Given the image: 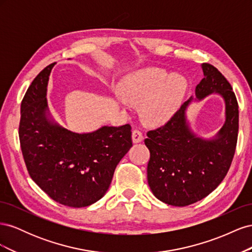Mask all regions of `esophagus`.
<instances>
[{"mask_svg":"<svg viewBox=\"0 0 252 252\" xmlns=\"http://www.w3.org/2000/svg\"><path fill=\"white\" fill-rule=\"evenodd\" d=\"M144 139L143 136V133L139 130V129H134V130L132 131V141L133 143H140L142 142Z\"/></svg>","mask_w":252,"mask_h":252,"instance_id":"esophagus-1","label":"esophagus"}]
</instances>
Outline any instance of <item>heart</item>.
Segmentation results:
<instances>
[{
	"mask_svg": "<svg viewBox=\"0 0 252 252\" xmlns=\"http://www.w3.org/2000/svg\"><path fill=\"white\" fill-rule=\"evenodd\" d=\"M186 89L184 78L158 68L135 71L120 85V93L127 102L141 103L142 117L150 124H162L171 119L180 108Z\"/></svg>",
	"mask_w": 252,
	"mask_h": 252,
	"instance_id": "obj_1",
	"label": "heart"
}]
</instances>
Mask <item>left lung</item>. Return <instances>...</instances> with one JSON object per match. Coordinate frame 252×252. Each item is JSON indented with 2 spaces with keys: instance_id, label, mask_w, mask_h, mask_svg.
<instances>
[{
  "instance_id": "1",
  "label": "left lung",
  "mask_w": 252,
  "mask_h": 252,
  "mask_svg": "<svg viewBox=\"0 0 252 252\" xmlns=\"http://www.w3.org/2000/svg\"><path fill=\"white\" fill-rule=\"evenodd\" d=\"M204 78L195 87L197 100L218 94L225 102V123L215 138L196 136L189 127L186 109L192 97L181 106L167 123L147 132L150 151L147 180L157 199L183 207L211 193L230 168L239 132V105L232 87L215 66L202 64Z\"/></svg>"
}]
</instances>
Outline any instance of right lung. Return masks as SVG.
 I'll list each match as a JSON object with an SVG mask.
<instances>
[{"instance_id": "add662e5", "label": "right lung", "mask_w": 252, "mask_h": 252, "mask_svg": "<svg viewBox=\"0 0 252 252\" xmlns=\"http://www.w3.org/2000/svg\"><path fill=\"white\" fill-rule=\"evenodd\" d=\"M53 64L36 75L21 104L19 136L30 177L53 201L81 208L105 195L114 170L132 146L129 124L77 133L49 117L47 85Z\"/></svg>"}]
</instances>
